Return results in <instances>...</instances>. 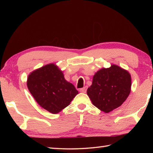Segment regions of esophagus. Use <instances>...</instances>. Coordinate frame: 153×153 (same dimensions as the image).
I'll use <instances>...</instances> for the list:
<instances>
[{
  "mask_svg": "<svg viewBox=\"0 0 153 153\" xmlns=\"http://www.w3.org/2000/svg\"><path fill=\"white\" fill-rule=\"evenodd\" d=\"M87 89V87L85 86V87H83V88H81V89H79V91L82 92V93H86Z\"/></svg>",
  "mask_w": 153,
  "mask_h": 153,
  "instance_id": "1",
  "label": "esophagus"
}]
</instances>
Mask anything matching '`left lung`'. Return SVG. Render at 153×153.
Here are the masks:
<instances>
[{"label":"left lung","instance_id":"left-lung-1","mask_svg":"<svg viewBox=\"0 0 153 153\" xmlns=\"http://www.w3.org/2000/svg\"><path fill=\"white\" fill-rule=\"evenodd\" d=\"M131 86L128 71L112 65L95 74L87 93L94 105L107 113L122 105L130 93Z\"/></svg>","mask_w":153,"mask_h":153}]
</instances>
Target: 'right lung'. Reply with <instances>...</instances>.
Here are the masks:
<instances>
[{"mask_svg": "<svg viewBox=\"0 0 153 153\" xmlns=\"http://www.w3.org/2000/svg\"><path fill=\"white\" fill-rule=\"evenodd\" d=\"M27 85L39 105L52 114L66 108L78 93L76 87L64 79L62 72L53 64L31 73Z\"/></svg>", "mask_w": 153, "mask_h": 153, "instance_id": "add662e5", "label": "right lung"}]
</instances>
